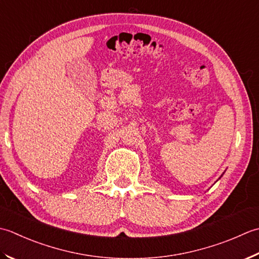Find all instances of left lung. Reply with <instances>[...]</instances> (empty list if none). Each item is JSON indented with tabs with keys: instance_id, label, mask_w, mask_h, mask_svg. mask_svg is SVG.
Here are the masks:
<instances>
[{
	"instance_id": "1",
	"label": "left lung",
	"mask_w": 259,
	"mask_h": 259,
	"mask_svg": "<svg viewBox=\"0 0 259 259\" xmlns=\"http://www.w3.org/2000/svg\"><path fill=\"white\" fill-rule=\"evenodd\" d=\"M219 179H220V178H219Z\"/></svg>"
}]
</instances>
